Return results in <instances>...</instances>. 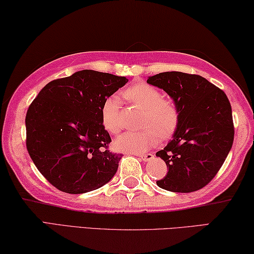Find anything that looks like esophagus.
I'll list each match as a JSON object with an SVG mask.
<instances>
[{"mask_svg": "<svg viewBox=\"0 0 254 254\" xmlns=\"http://www.w3.org/2000/svg\"><path fill=\"white\" fill-rule=\"evenodd\" d=\"M140 159H143L144 162H148V161H150V159H153L154 158V155L153 154H150V153H148V154H144V155H140Z\"/></svg>", "mask_w": 254, "mask_h": 254, "instance_id": "1", "label": "esophagus"}]
</instances>
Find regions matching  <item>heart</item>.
Here are the masks:
<instances>
[{"label":"heart","instance_id":"obj_1","mask_svg":"<svg viewBox=\"0 0 254 254\" xmlns=\"http://www.w3.org/2000/svg\"><path fill=\"white\" fill-rule=\"evenodd\" d=\"M124 97L131 104L144 110L138 131H125L115 139V147L123 152L141 154L157 144L161 138L172 136L179 126L180 110L176 102L164 98L157 88L148 83L139 82L127 88ZM101 122L111 134H117L122 128L120 101L110 96L101 107Z\"/></svg>","mask_w":254,"mask_h":254}]
</instances>
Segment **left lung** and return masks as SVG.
Returning <instances> with one entry per match:
<instances>
[{"label": "left lung", "mask_w": 254, "mask_h": 254, "mask_svg": "<svg viewBox=\"0 0 254 254\" xmlns=\"http://www.w3.org/2000/svg\"><path fill=\"white\" fill-rule=\"evenodd\" d=\"M163 89L180 110L173 139L156 153L167 174L156 182L175 193L201 190L214 179L232 148V108L223 90L198 74L167 71L147 79Z\"/></svg>", "instance_id": "left-lung-1"}]
</instances>
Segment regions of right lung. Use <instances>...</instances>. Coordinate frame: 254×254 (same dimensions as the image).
<instances>
[{
	"label": "right lung",
	"instance_id": "add662e5",
	"mask_svg": "<svg viewBox=\"0 0 254 254\" xmlns=\"http://www.w3.org/2000/svg\"><path fill=\"white\" fill-rule=\"evenodd\" d=\"M128 82L126 77L81 70L42 88L25 116L26 149L49 183L64 193L101 188L118 170L122 154L101 122L107 98Z\"/></svg>",
	"mask_w": 254,
	"mask_h": 254
}]
</instances>
